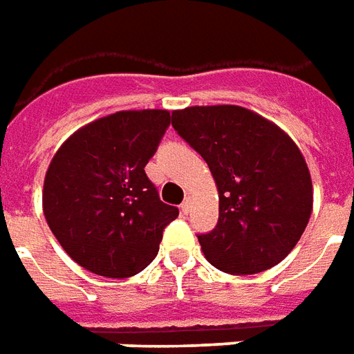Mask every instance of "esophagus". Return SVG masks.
<instances>
[{
	"label": "esophagus",
	"instance_id": "obj_1",
	"mask_svg": "<svg viewBox=\"0 0 354 354\" xmlns=\"http://www.w3.org/2000/svg\"><path fill=\"white\" fill-rule=\"evenodd\" d=\"M180 210H182V212H184V214H187V212H189V210H192V199H189V197H185L184 203H182V205H180Z\"/></svg>",
	"mask_w": 354,
	"mask_h": 354
}]
</instances>
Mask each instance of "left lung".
<instances>
[{"instance_id":"8db88e82","label":"left lung","mask_w":354,"mask_h":354,"mask_svg":"<svg viewBox=\"0 0 354 354\" xmlns=\"http://www.w3.org/2000/svg\"><path fill=\"white\" fill-rule=\"evenodd\" d=\"M172 127L212 172L220 216L199 235L205 258L230 274L261 273L297 245L313 210V184L294 140L241 106L172 111Z\"/></svg>"}]
</instances>
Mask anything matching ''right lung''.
<instances>
[{
  "mask_svg": "<svg viewBox=\"0 0 354 354\" xmlns=\"http://www.w3.org/2000/svg\"><path fill=\"white\" fill-rule=\"evenodd\" d=\"M169 124L167 109L117 111L73 132L53 157L43 214L66 254L91 273H140L176 220L178 208L159 199L144 170Z\"/></svg>",
  "mask_w": 354,
  "mask_h": 354,
  "instance_id": "add662e5",
  "label": "right lung"
}]
</instances>
